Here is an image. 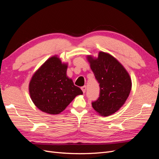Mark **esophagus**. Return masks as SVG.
<instances>
[{
	"mask_svg": "<svg viewBox=\"0 0 159 159\" xmlns=\"http://www.w3.org/2000/svg\"><path fill=\"white\" fill-rule=\"evenodd\" d=\"M81 90H82V91H83V93H85V91H86V86L85 85H84V86H83V87H81Z\"/></svg>",
	"mask_w": 159,
	"mask_h": 159,
	"instance_id": "obj_1",
	"label": "esophagus"
}]
</instances>
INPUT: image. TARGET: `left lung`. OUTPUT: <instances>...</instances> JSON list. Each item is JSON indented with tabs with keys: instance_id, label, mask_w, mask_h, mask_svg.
I'll use <instances>...</instances> for the list:
<instances>
[{
	"instance_id": "left-lung-1",
	"label": "left lung",
	"mask_w": 159,
	"mask_h": 159,
	"mask_svg": "<svg viewBox=\"0 0 159 159\" xmlns=\"http://www.w3.org/2000/svg\"><path fill=\"white\" fill-rule=\"evenodd\" d=\"M100 86L99 99L92 103L93 109L102 116H109L121 108L131 92V77L124 66L109 53L100 51L98 57L87 56Z\"/></svg>"
}]
</instances>
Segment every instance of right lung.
<instances>
[{
  "label": "right lung",
  "instance_id": "right-lung-1",
  "mask_svg": "<svg viewBox=\"0 0 159 159\" xmlns=\"http://www.w3.org/2000/svg\"><path fill=\"white\" fill-rule=\"evenodd\" d=\"M68 63L55 55L50 57L33 74L28 85L30 98L42 111L57 115L78 95L81 89L67 76Z\"/></svg>",
  "mask_w": 159,
  "mask_h": 159
}]
</instances>
